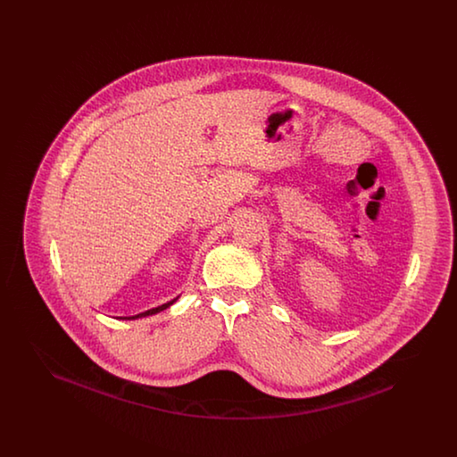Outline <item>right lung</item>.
<instances>
[{"label": "right lung", "mask_w": 457, "mask_h": 457, "mask_svg": "<svg viewBox=\"0 0 457 457\" xmlns=\"http://www.w3.org/2000/svg\"><path fill=\"white\" fill-rule=\"evenodd\" d=\"M178 298H174L171 302H168V303L161 304V306H155V308H151V310H147V312H144V313H138V315H133V317H120V319H127V320H131V319H140V317H147V315H154V313H159V312H162V310H166L168 306H171V304L176 302Z\"/></svg>", "instance_id": "obj_1"}]
</instances>
